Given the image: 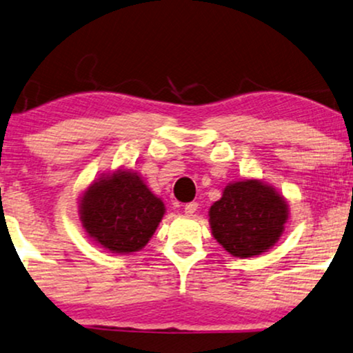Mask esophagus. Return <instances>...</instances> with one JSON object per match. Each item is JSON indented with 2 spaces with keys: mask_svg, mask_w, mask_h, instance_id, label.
<instances>
[{
  "mask_svg": "<svg viewBox=\"0 0 353 353\" xmlns=\"http://www.w3.org/2000/svg\"><path fill=\"white\" fill-rule=\"evenodd\" d=\"M197 208H199V203L197 202H190V203H185V207H184V212H185V215H194L195 212H197Z\"/></svg>",
  "mask_w": 353,
  "mask_h": 353,
  "instance_id": "esophagus-1",
  "label": "esophagus"
}]
</instances>
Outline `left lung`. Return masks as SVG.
I'll return each instance as SVG.
<instances>
[{
    "instance_id": "1",
    "label": "left lung",
    "mask_w": 353,
    "mask_h": 353,
    "mask_svg": "<svg viewBox=\"0 0 353 353\" xmlns=\"http://www.w3.org/2000/svg\"><path fill=\"white\" fill-rule=\"evenodd\" d=\"M210 228L218 243L234 257L269 251L288 220V203L274 187L257 179L231 182L210 207Z\"/></svg>"
}]
</instances>
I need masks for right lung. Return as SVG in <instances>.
Here are the masks:
<instances>
[{
  "mask_svg": "<svg viewBox=\"0 0 353 353\" xmlns=\"http://www.w3.org/2000/svg\"><path fill=\"white\" fill-rule=\"evenodd\" d=\"M164 212L163 200L130 169L101 176L79 200V220L89 238L117 254L145 248Z\"/></svg>",
  "mask_w": 353,
  "mask_h": 353,
  "instance_id": "obj_1",
  "label": "right lung"
}]
</instances>
